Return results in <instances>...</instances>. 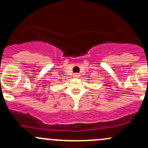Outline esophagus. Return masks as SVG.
<instances>
[{"mask_svg":"<svg viewBox=\"0 0 148 148\" xmlns=\"http://www.w3.org/2000/svg\"><path fill=\"white\" fill-rule=\"evenodd\" d=\"M79 74H78V73H76V74H74V77H76V78H78V77H79Z\"/></svg>","mask_w":148,"mask_h":148,"instance_id":"obj_1","label":"esophagus"}]
</instances>
